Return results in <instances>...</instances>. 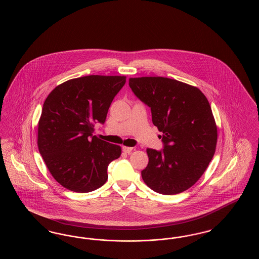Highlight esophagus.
<instances>
[{
  "label": "esophagus",
  "instance_id": "obj_1",
  "mask_svg": "<svg viewBox=\"0 0 259 259\" xmlns=\"http://www.w3.org/2000/svg\"><path fill=\"white\" fill-rule=\"evenodd\" d=\"M122 151L124 152V153H126V154H130L132 151H133V148H131V147H123L122 148Z\"/></svg>",
  "mask_w": 259,
  "mask_h": 259
}]
</instances>
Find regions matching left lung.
I'll return each mask as SVG.
<instances>
[{
  "label": "left lung",
  "instance_id": "1",
  "mask_svg": "<svg viewBox=\"0 0 259 259\" xmlns=\"http://www.w3.org/2000/svg\"><path fill=\"white\" fill-rule=\"evenodd\" d=\"M129 85L151 108L153 123L162 132L163 149H147L149 162L142 179L160 194L187 190L216 150L217 125L209 101L198 88L163 77L130 78Z\"/></svg>",
  "mask_w": 259,
  "mask_h": 259
}]
</instances>
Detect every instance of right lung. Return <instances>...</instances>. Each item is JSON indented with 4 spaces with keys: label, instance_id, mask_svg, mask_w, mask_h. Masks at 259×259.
I'll return each instance as SVG.
<instances>
[{
    "label": "right lung",
    "instance_id": "right-lung-1",
    "mask_svg": "<svg viewBox=\"0 0 259 259\" xmlns=\"http://www.w3.org/2000/svg\"><path fill=\"white\" fill-rule=\"evenodd\" d=\"M126 82L124 76L92 75L57 85L44 101L38 122L40 155L54 179L65 188L85 193L107 180L108 164L121 147L94 136Z\"/></svg>",
    "mask_w": 259,
    "mask_h": 259
}]
</instances>
